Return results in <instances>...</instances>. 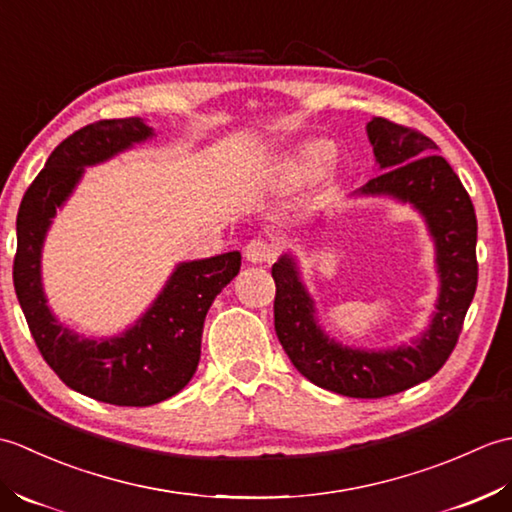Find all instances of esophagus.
Instances as JSON below:
<instances>
[{
  "mask_svg": "<svg viewBox=\"0 0 512 512\" xmlns=\"http://www.w3.org/2000/svg\"><path fill=\"white\" fill-rule=\"evenodd\" d=\"M244 255L250 264H270L277 255V248L273 242H264V239H253L244 250Z\"/></svg>",
  "mask_w": 512,
  "mask_h": 512,
  "instance_id": "1",
  "label": "esophagus"
}]
</instances>
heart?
Returning <instances> with one entry per match:
<instances>
[{
	"label": "heart",
	"mask_w": 512,
	"mask_h": 512,
	"mask_svg": "<svg viewBox=\"0 0 512 512\" xmlns=\"http://www.w3.org/2000/svg\"><path fill=\"white\" fill-rule=\"evenodd\" d=\"M332 158L334 147L328 140H306L277 160L273 173H270V182L281 191H292L319 178L328 169Z\"/></svg>",
	"instance_id": "1"
}]
</instances>
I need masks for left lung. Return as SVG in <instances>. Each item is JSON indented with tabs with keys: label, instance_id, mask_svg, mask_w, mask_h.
<instances>
[{
	"label": "left lung",
	"instance_id": "1",
	"mask_svg": "<svg viewBox=\"0 0 512 512\" xmlns=\"http://www.w3.org/2000/svg\"><path fill=\"white\" fill-rule=\"evenodd\" d=\"M380 173L356 198H391L416 209L436 248L440 279L436 312L409 345L363 350L343 345L321 328L297 259L273 266L275 332L288 358L310 383L350 398H383L431 378L447 363L477 288V220L469 193L436 143L416 129L374 116L367 123Z\"/></svg>",
	"mask_w": 512,
	"mask_h": 512
}]
</instances>
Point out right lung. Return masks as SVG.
<instances>
[{
  "label": "right lung",
  "instance_id": "add662e5",
  "mask_svg": "<svg viewBox=\"0 0 512 512\" xmlns=\"http://www.w3.org/2000/svg\"><path fill=\"white\" fill-rule=\"evenodd\" d=\"M149 138L154 127L143 118H114L79 129L52 151L17 213L13 281L32 339L70 389L118 407H149L184 389L200 363L206 312L242 266L237 250L178 264L143 317L116 336H83L54 317L41 281V250L52 217L70 200L85 167Z\"/></svg>",
  "mask_w": 512,
  "mask_h": 512
}]
</instances>
